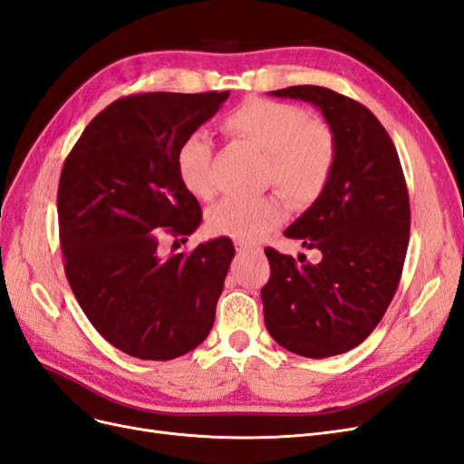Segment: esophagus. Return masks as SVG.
Instances as JSON below:
<instances>
[{"label": "esophagus", "mask_w": 464, "mask_h": 464, "mask_svg": "<svg viewBox=\"0 0 464 464\" xmlns=\"http://www.w3.org/2000/svg\"><path fill=\"white\" fill-rule=\"evenodd\" d=\"M236 249L240 251V254H247V251H259L261 247L257 244H251V242H242V240H236Z\"/></svg>", "instance_id": "esophagus-1"}]
</instances>
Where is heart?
Segmentation results:
<instances>
[{"label":"heart","mask_w":464,"mask_h":464,"mask_svg":"<svg viewBox=\"0 0 464 464\" xmlns=\"http://www.w3.org/2000/svg\"><path fill=\"white\" fill-rule=\"evenodd\" d=\"M222 131L266 154L265 181L275 184L294 207L317 199L334 170L339 145L331 125L312 120L296 104L251 98L222 121ZM210 164L213 143L205 135L184 139L176 157L178 174L186 189L203 201L215 195ZM280 220L283 207L273 195L228 198L210 210L208 227L215 234L254 242L276 228Z\"/></svg>","instance_id":"1"}]
</instances>
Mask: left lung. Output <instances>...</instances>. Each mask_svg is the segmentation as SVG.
Segmentation results:
<instances>
[{
    "label": "left lung",
    "mask_w": 464,
    "mask_h": 464,
    "mask_svg": "<svg viewBox=\"0 0 464 464\" xmlns=\"http://www.w3.org/2000/svg\"><path fill=\"white\" fill-rule=\"evenodd\" d=\"M271 94L317 106L339 152L325 189L285 230L321 251V261L300 256L298 265L265 249L271 265L261 288L265 327L294 354L329 358L366 341L395 296L411 237L409 189L395 145L366 106L315 85Z\"/></svg>",
    "instance_id": "left-lung-1"
}]
</instances>
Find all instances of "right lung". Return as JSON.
I'll return each mask as SVG.
<instances>
[{
    "instance_id": "right-lung-1",
    "label": "right lung",
    "mask_w": 464,
    "mask_h": 464,
    "mask_svg": "<svg viewBox=\"0 0 464 464\" xmlns=\"http://www.w3.org/2000/svg\"><path fill=\"white\" fill-rule=\"evenodd\" d=\"M228 91L141 92L106 106L67 154L58 188L63 269L92 327L121 353L172 360L213 329L234 244L217 237L164 256L162 237L199 228L181 184L184 139L217 114ZM172 246V247H174Z\"/></svg>"
}]
</instances>
